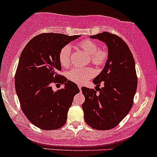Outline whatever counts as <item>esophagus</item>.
Wrapping results in <instances>:
<instances>
[{
  "label": "esophagus",
  "mask_w": 157,
  "mask_h": 157,
  "mask_svg": "<svg viewBox=\"0 0 157 157\" xmlns=\"http://www.w3.org/2000/svg\"><path fill=\"white\" fill-rule=\"evenodd\" d=\"M78 88L80 90H81V88H82V85H78Z\"/></svg>",
  "instance_id": "1"
}]
</instances>
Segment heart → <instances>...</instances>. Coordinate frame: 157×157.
<instances>
[{
  "label": "heart",
  "instance_id": "1",
  "mask_svg": "<svg viewBox=\"0 0 157 157\" xmlns=\"http://www.w3.org/2000/svg\"><path fill=\"white\" fill-rule=\"evenodd\" d=\"M78 47L89 55L91 62L94 65L100 66L106 63L108 52L104 48H98L95 42L91 40H83L78 44ZM58 59L63 67H68L71 64V47L65 45L60 49ZM95 72L89 67L74 68L67 73V77L70 81L82 84L86 82L94 75Z\"/></svg>",
  "mask_w": 157,
  "mask_h": 157
}]
</instances>
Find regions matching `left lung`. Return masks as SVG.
I'll use <instances>...</instances> for the list:
<instances>
[{
  "instance_id": "1",
  "label": "left lung",
  "mask_w": 157,
  "mask_h": 157,
  "mask_svg": "<svg viewBox=\"0 0 157 157\" xmlns=\"http://www.w3.org/2000/svg\"><path fill=\"white\" fill-rule=\"evenodd\" d=\"M90 38L106 43L108 59L93 80L97 86L104 81V86L98 90L82 88L84 120L93 129L110 130L124 118L133 104L137 89L135 61L126 42L118 36L103 32Z\"/></svg>"
}]
</instances>
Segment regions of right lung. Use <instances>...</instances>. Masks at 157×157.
<instances>
[{
    "label": "right lung",
    "mask_w": 157,
    "mask_h": 157,
    "mask_svg": "<svg viewBox=\"0 0 157 157\" xmlns=\"http://www.w3.org/2000/svg\"><path fill=\"white\" fill-rule=\"evenodd\" d=\"M80 36L42 33L33 37L22 51L15 76L21 108L28 120L42 130H56L65 124L74 97L80 92L77 84L59 75L58 55L63 46ZM64 85L56 92L51 84Z\"/></svg>",
    "instance_id": "obj_1"
}]
</instances>
